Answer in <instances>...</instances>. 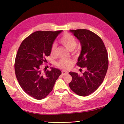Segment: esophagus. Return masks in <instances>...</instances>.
I'll use <instances>...</instances> for the list:
<instances>
[{"mask_svg": "<svg viewBox=\"0 0 124 124\" xmlns=\"http://www.w3.org/2000/svg\"><path fill=\"white\" fill-rule=\"evenodd\" d=\"M62 75H67V74H68V72L66 71H62Z\"/></svg>", "mask_w": 124, "mask_h": 124, "instance_id": "esophagus-1", "label": "esophagus"}]
</instances>
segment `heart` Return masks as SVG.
<instances>
[{"instance_id":"b5f03b06","label":"heart","mask_w":124,"mask_h":124,"mask_svg":"<svg viewBox=\"0 0 124 124\" xmlns=\"http://www.w3.org/2000/svg\"><path fill=\"white\" fill-rule=\"evenodd\" d=\"M59 42L63 45L65 47L70 51H73L77 45V41L75 37L70 34H65L63 35L59 40ZM56 46L55 44H53L51 48V54L54 55L56 53ZM72 65V61L70 59L62 58L59 60L57 65L59 68L63 69H67L69 68Z\"/></svg>"}]
</instances>
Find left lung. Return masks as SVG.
<instances>
[{
    "label": "left lung",
    "mask_w": 124,
    "mask_h": 124,
    "mask_svg": "<svg viewBox=\"0 0 124 124\" xmlns=\"http://www.w3.org/2000/svg\"><path fill=\"white\" fill-rule=\"evenodd\" d=\"M79 40L82 50L77 65L85 68L82 75L70 72V89L76 94L86 96L96 90L103 83L108 68V53L102 39L86 29L70 30Z\"/></svg>",
    "instance_id": "1"
}]
</instances>
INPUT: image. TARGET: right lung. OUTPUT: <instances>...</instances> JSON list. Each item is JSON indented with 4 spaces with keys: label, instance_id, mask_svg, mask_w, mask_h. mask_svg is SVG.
<instances>
[{
    "label": "right lung",
    "instance_id": "obj_1",
    "mask_svg": "<svg viewBox=\"0 0 124 124\" xmlns=\"http://www.w3.org/2000/svg\"><path fill=\"white\" fill-rule=\"evenodd\" d=\"M62 31L34 32L23 41L18 50L14 65L16 78L23 90L34 99L45 98L62 74L54 68L44 71L42 64L46 62V57L50 55L54 41Z\"/></svg>",
    "mask_w": 124,
    "mask_h": 124
}]
</instances>
